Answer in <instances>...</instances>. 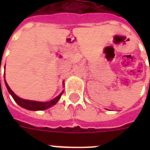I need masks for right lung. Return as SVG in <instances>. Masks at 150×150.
I'll return each mask as SVG.
<instances>
[{"mask_svg":"<svg viewBox=\"0 0 150 150\" xmlns=\"http://www.w3.org/2000/svg\"><path fill=\"white\" fill-rule=\"evenodd\" d=\"M5 68V67H4ZM4 79H5V76H4ZM4 83H5V86L7 87V89H8V93L11 95L12 98L14 99L15 102L17 103L19 105L20 107H23L25 109L29 110H34V111H36V110H47L50 107H53L54 105H55L58 102V100L61 98V95L63 94L64 90L61 92V93L59 94L58 96L55 97L54 99L51 100L50 101H47V102H40V101H35V100H25V99L20 98L17 95H15L14 93V92L10 89V87L8 85L6 80L4 79ZM64 84V82H63Z\"/></svg>","mask_w":150,"mask_h":150,"instance_id":"right-lung-1","label":"right lung"}]
</instances>
